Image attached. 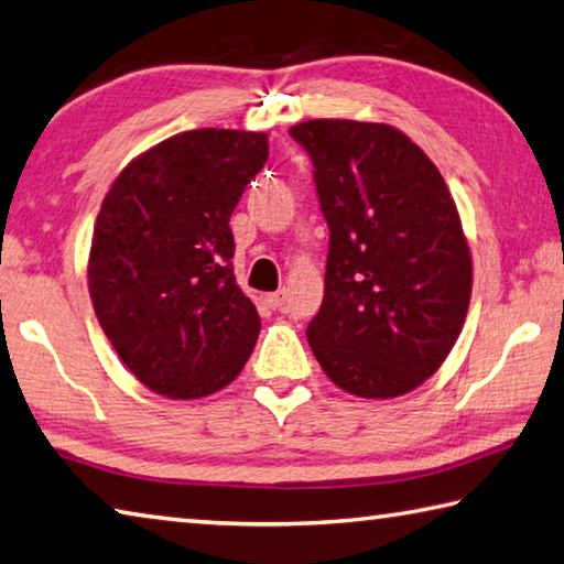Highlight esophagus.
Masks as SVG:
<instances>
[{"label":"esophagus","mask_w":564,"mask_h":564,"mask_svg":"<svg viewBox=\"0 0 564 564\" xmlns=\"http://www.w3.org/2000/svg\"><path fill=\"white\" fill-rule=\"evenodd\" d=\"M263 303L269 305V308H273V311L283 308V305H285V291H275V293L263 295Z\"/></svg>","instance_id":"1"}]
</instances>
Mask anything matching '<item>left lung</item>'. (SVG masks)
<instances>
[{"mask_svg":"<svg viewBox=\"0 0 564 564\" xmlns=\"http://www.w3.org/2000/svg\"><path fill=\"white\" fill-rule=\"evenodd\" d=\"M330 229L325 295L308 343L355 397L392 399L424 384L464 327L474 261L456 202L426 152L387 122L305 120Z\"/></svg>","mask_w":564,"mask_h":564,"instance_id":"obj_1","label":"left lung"}]
</instances>
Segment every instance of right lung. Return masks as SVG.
I'll list each match as a JSON object with an SVG mask.
<instances>
[{"instance_id": "1", "label": "right lung", "mask_w": 564, "mask_h": 564, "mask_svg": "<svg viewBox=\"0 0 564 564\" xmlns=\"http://www.w3.org/2000/svg\"><path fill=\"white\" fill-rule=\"evenodd\" d=\"M265 160V132L187 130L130 160L100 204L90 301L152 392L209 397L249 360L261 317L234 279L229 219Z\"/></svg>"}]
</instances>
